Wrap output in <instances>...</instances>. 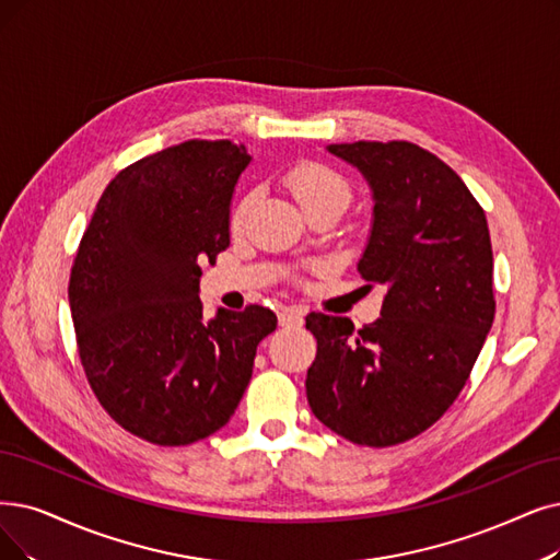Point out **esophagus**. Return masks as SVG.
I'll list each match as a JSON object with an SVG mask.
<instances>
[{"label": "esophagus", "mask_w": 560, "mask_h": 560, "mask_svg": "<svg viewBox=\"0 0 560 560\" xmlns=\"http://www.w3.org/2000/svg\"><path fill=\"white\" fill-rule=\"evenodd\" d=\"M280 326H301L303 324V312L299 307H284L278 315Z\"/></svg>", "instance_id": "34e87169"}]
</instances>
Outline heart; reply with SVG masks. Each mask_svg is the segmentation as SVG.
I'll return each mask as SVG.
<instances>
[{"instance_id":"obj_1","label":"heart","mask_w":560,"mask_h":560,"mask_svg":"<svg viewBox=\"0 0 560 560\" xmlns=\"http://www.w3.org/2000/svg\"><path fill=\"white\" fill-rule=\"evenodd\" d=\"M284 184L292 190L296 197V202L305 213L317 211V209H335V211H345L349 199H351V188L347 184V178L338 174L335 170L319 165V163H296L294 167H289L284 174ZM253 205V197H245L238 205L234 213V222L241 225V220L245 218Z\"/></svg>"}]
</instances>
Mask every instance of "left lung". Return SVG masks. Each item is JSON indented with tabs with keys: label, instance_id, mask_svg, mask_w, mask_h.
Returning <instances> with one entry per match:
<instances>
[{
	"label": "left lung",
	"instance_id": "1",
	"mask_svg": "<svg viewBox=\"0 0 560 560\" xmlns=\"http://www.w3.org/2000/svg\"><path fill=\"white\" fill-rule=\"evenodd\" d=\"M372 190L358 273L384 287L382 317L355 332L312 312L310 409L358 445L386 448L434 424L464 388L494 322L487 218L462 178L411 142L328 144Z\"/></svg>",
	"mask_w": 560,
	"mask_h": 560
}]
</instances>
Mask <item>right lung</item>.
Instances as JSON below:
<instances>
[{"mask_svg":"<svg viewBox=\"0 0 560 560\" xmlns=\"http://www.w3.org/2000/svg\"><path fill=\"white\" fill-rule=\"evenodd\" d=\"M250 155L190 140L121 170L98 199L69 282L89 386L124 430L188 445L225 428L250 384L268 307L205 319L202 261L230 245V205Z\"/></svg>","mask_w":560,"mask_h":560,"instance_id":"1","label":"right lung"}]
</instances>
